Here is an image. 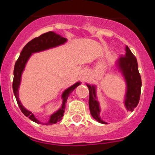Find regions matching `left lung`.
Returning a JSON list of instances; mask_svg holds the SVG:
<instances>
[{
  "label": "left lung",
  "instance_id": "8db88e82",
  "mask_svg": "<svg viewBox=\"0 0 155 155\" xmlns=\"http://www.w3.org/2000/svg\"><path fill=\"white\" fill-rule=\"evenodd\" d=\"M126 53L124 57H120L115 63L117 70L122 74L126 83V93L124 104L127 111L134 110L139 104L141 92L142 80L138 70L137 58L133 54L128 46H126ZM89 89V109L91 115L98 122L107 124L100 116L101 107L97 97V85L86 83Z\"/></svg>",
  "mask_w": 155,
  "mask_h": 155
}]
</instances>
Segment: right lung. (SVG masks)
Instances as JSON below:
<instances>
[{
	"label": "right lung",
	"mask_w": 155,
	"mask_h": 155,
	"mask_svg": "<svg viewBox=\"0 0 155 155\" xmlns=\"http://www.w3.org/2000/svg\"><path fill=\"white\" fill-rule=\"evenodd\" d=\"M68 41V39L64 38L60 34H56L54 31H49V32L45 33V34H41L40 37H36L33 39L32 40L28 42L27 44L25 46L23 49L21 50L20 53V56L18 57V60L15 62V67H14V72H13V82H12V90H13L14 95L16 99L17 104L20 109L22 112V113L25 115L26 117H28L31 121L37 123V124H44L47 125H51V124H56L57 122L60 121L62 119V117L64 116V113L65 106H66L67 101L69 95L73 91L76 87L79 86L81 84L80 82H77L74 85H71L70 87H68L63 92L61 95L62 99V104L61 107L59 108L56 112L51 114L50 116L49 120L48 122L43 123L40 122L31 111L25 109V107L22 105L19 100V95H18V90H19L20 84L21 81V76L24 72L26 64L28 61L29 58L34 53L40 52V51H45V50L52 48L57 46H61L64 44Z\"/></svg>",
	"instance_id": "right-lung-1"
}]
</instances>
